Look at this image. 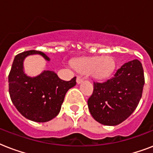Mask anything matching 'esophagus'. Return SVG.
<instances>
[{"label": "esophagus", "mask_w": 153, "mask_h": 153, "mask_svg": "<svg viewBox=\"0 0 153 153\" xmlns=\"http://www.w3.org/2000/svg\"><path fill=\"white\" fill-rule=\"evenodd\" d=\"M82 81H83V79H82L81 77H79V76L77 77V79H76L77 83L80 84V83H81V82H82Z\"/></svg>", "instance_id": "1"}]
</instances>
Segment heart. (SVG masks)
<instances>
[{"instance_id": "obj_1", "label": "heart", "mask_w": 153, "mask_h": 153, "mask_svg": "<svg viewBox=\"0 0 153 153\" xmlns=\"http://www.w3.org/2000/svg\"><path fill=\"white\" fill-rule=\"evenodd\" d=\"M74 67L82 73L90 74L94 79H102L113 73L115 64L109 56H94L80 58L74 62Z\"/></svg>"}]
</instances>
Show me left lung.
Here are the masks:
<instances>
[{
    "instance_id": "1",
    "label": "left lung",
    "mask_w": 153,
    "mask_h": 153,
    "mask_svg": "<svg viewBox=\"0 0 153 153\" xmlns=\"http://www.w3.org/2000/svg\"><path fill=\"white\" fill-rule=\"evenodd\" d=\"M144 85L141 62L137 59L126 62L111 79L94 82L93 94L87 101L91 115L105 126L119 125L137 107Z\"/></svg>"
}]
</instances>
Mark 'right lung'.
Segmentation results:
<instances>
[{
	"label": "right lung",
	"instance_id": "1",
	"mask_svg": "<svg viewBox=\"0 0 153 153\" xmlns=\"http://www.w3.org/2000/svg\"><path fill=\"white\" fill-rule=\"evenodd\" d=\"M33 54L50 60L44 52L35 50L16 55L8 74V92L13 105L25 117L46 122L59 114L65 94L76 84V77L66 82L51 71H44L34 78L27 76L23 71V61Z\"/></svg>",
	"mask_w": 153,
	"mask_h": 153
}]
</instances>
